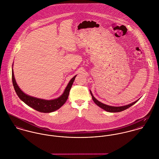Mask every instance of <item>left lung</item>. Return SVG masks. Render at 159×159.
Listing matches in <instances>:
<instances>
[{
    "label": "left lung",
    "instance_id": "1",
    "mask_svg": "<svg viewBox=\"0 0 159 159\" xmlns=\"http://www.w3.org/2000/svg\"><path fill=\"white\" fill-rule=\"evenodd\" d=\"M89 91H90V93H91V96H92V99H93L94 102L97 106H99V107H101V108H102L103 110H106L107 111H108V112L115 113V112L122 111H123L124 110H125V109L129 108L130 107L133 106L134 104H135L139 100V99H138V100H137L136 101H135V102H132L131 104H128V105H126V106H120V107L108 106V105L104 104H103V103L99 102V101H98V100L94 97V96L93 95L91 91L89 90Z\"/></svg>",
    "mask_w": 159,
    "mask_h": 159
}]
</instances>
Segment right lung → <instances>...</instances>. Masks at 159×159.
Listing matches in <instances>:
<instances>
[{
  "instance_id": "obj_1",
  "label": "right lung",
  "mask_w": 159,
  "mask_h": 159,
  "mask_svg": "<svg viewBox=\"0 0 159 159\" xmlns=\"http://www.w3.org/2000/svg\"><path fill=\"white\" fill-rule=\"evenodd\" d=\"M75 75L72 77L71 80L69 82L67 87L65 88L63 93L58 98L51 99V100H46L43 99L37 98L35 97H33L24 93L20 88L16 82L13 70L12 67V81L13 85L15 88V90L19 98V99L22 101L25 104L32 107V108L36 110L42 112V113H51L59 109L61 106H63L66 101L68 98L70 91L71 89L72 84L74 81V79L76 77Z\"/></svg>"
}]
</instances>
